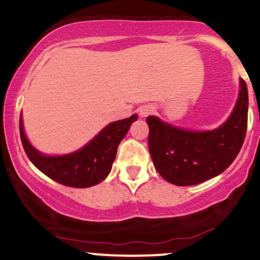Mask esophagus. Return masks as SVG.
<instances>
[{
  "label": "esophagus",
  "mask_w": 260,
  "mask_h": 260,
  "mask_svg": "<svg viewBox=\"0 0 260 260\" xmlns=\"http://www.w3.org/2000/svg\"><path fill=\"white\" fill-rule=\"evenodd\" d=\"M153 111H154V109L151 106H144L140 109V116L145 117V116H148V115H150Z\"/></svg>",
  "instance_id": "obj_1"
}]
</instances>
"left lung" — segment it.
Segmentation results:
<instances>
[{
	"label": "left lung",
	"mask_w": 260,
	"mask_h": 260,
	"mask_svg": "<svg viewBox=\"0 0 260 260\" xmlns=\"http://www.w3.org/2000/svg\"><path fill=\"white\" fill-rule=\"evenodd\" d=\"M148 145L158 173L176 186H193L222 173L243 146L248 126V88L240 79V93L228 121L216 130L188 131L164 124L154 116Z\"/></svg>",
	"instance_id": "8db88e82"
}]
</instances>
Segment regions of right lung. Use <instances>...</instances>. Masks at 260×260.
<instances>
[{
  "instance_id": "add662e5",
  "label": "right lung",
  "mask_w": 260,
  "mask_h": 260,
  "mask_svg": "<svg viewBox=\"0 0 260 260\" xmlns=\"http://www.w3.org/2000/svg\"><path fill=\"white\" fill-rule=\"evenodd\" d=\"M138 115L107 125L93 140L76 153L60 156H45L27 141L20 117V136L24 150L31 163L45 176L58 183L86 188L100 183L111 171L117 146Z\"/></svg>"
}]
</instances>
